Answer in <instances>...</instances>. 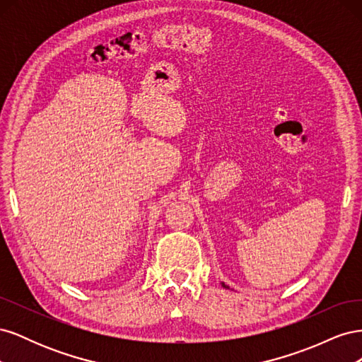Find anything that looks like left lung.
<instances>
[{
    "mask_svg": "<svg viewBox=\"0 0 362 362\" xmlns=\"http://www.w3.org/2000/svg\"><path fill=\"white\" fill-rule=\"evenodd\" d=\"M222 287H223V288H229L225 282H222Z\"/></svg>",
    "mask_w": 362,
    "mask_h": 362,
    "instance_id": "1",
    "label": "left lung"
}]
</instances>
